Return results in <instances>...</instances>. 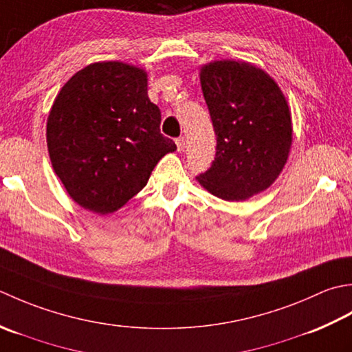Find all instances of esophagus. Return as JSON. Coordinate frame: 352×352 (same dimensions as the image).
I'll return each mask as SVG.
<instances>
[{"mask_svg":"<svg viewBox=\"0 0 352 352\" xmlns=\"http://www.w3.org/2000/svg\"><path fill=\"white\" fill-rule=\"evenodd\" d=\"M176 146H177V152H182V150L185 148V138H184V136H179V138L176 140Z\"/></svg>","mask_w":352,"mask_h":352,"instance_id":"esophagus-1","label":"esophagus"}]
</instances>
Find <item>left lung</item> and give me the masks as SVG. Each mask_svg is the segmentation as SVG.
<instances>
[{
  "label": "left lung",
  "mask_w": 352,
  "mask_h": 352,
  "mask_svg": "<svg viewBox=\"0 0 352 352\" xmlns=\"http://www.w3.org/2000/svg\"><path fill=\"white\" fill-rule=\"evenodd\" d=\"M200 85L217 146L199 184L231 202L269 188L292 146V116L279 86L252 63L235 60L204 65Z\"/></svg>",
  "instance_id": "8db88e82"
}]
</instances>
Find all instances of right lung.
<instances>
[{
    "mask_svg": "<svg viewBox=\"0 0 352 352\" xmlns=\"http://www.w3.org/2000/svg\"><path fill=\"white\" fill-rule=\"evenodd\" d=\"M161 111L147 96V73L123 62H97L63 85L47 120L54 173L85 210L109 214L144 188L162 156Z\"/></svg>",
    "mask_w": 352,
    "mask_h": 352,
    "instance_id": "add662e5",
    "label": "right lung"
}]
</instances>
